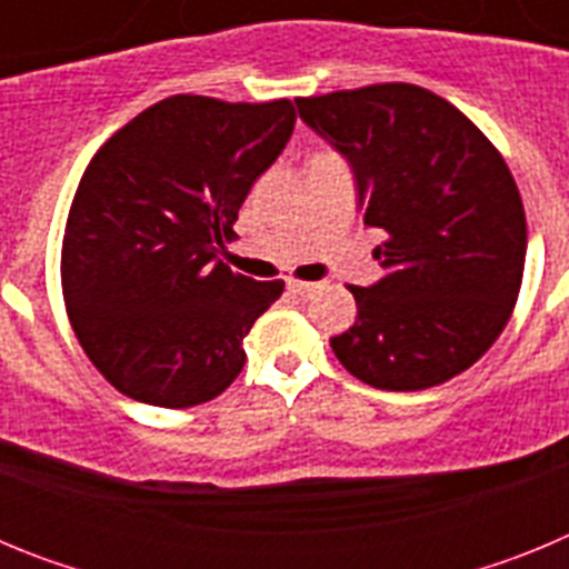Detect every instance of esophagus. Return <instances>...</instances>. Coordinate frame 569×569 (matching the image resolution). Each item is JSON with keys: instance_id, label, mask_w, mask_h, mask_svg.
<instances>
[{"instance_id": "1", "label": "esophagus", "mask_w": 569, "mask_h": 569, "mask_svg": "<svg viewBox=\"0 0 569 569\" xmlns=\"http://www.w3.org/2000/svg\"><path fill=\"white\" fill-rule=\"evenodd\" d=\"M288 290L293 296H299V299H310V296L316 293V284H310V281L293 279V281H288Z\"/></svg>"}]
</instances>
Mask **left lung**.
Segmentation results:
<instances>
[{
    "label": "left lung",
    "mask_w": 569,
    "mask_h": 569,
    "mask_svg": "<svg viewBox=\"0 0 569 569\" xmlns=\"http://www.w3.org/2000/svg\"><path fill=\"white\" fill-rule=\"evenodd\" d=\"M301 119L353 164L376 248L373 288H350L353 328L330 339L350 376L427 390L499 339L521 290L527 219L505 156L427 88L381 82L296 99Z\"/></svg>",
    "instance_id": "1"
}]
</instances>
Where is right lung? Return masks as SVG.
I'll return each mask as SVG.
<instances>
[{"mask_svg":"<svg viewBox=\"0 0 569 569\" xmlns=\"http://www.w3.org/2000/svg\"><path fill=\"white\" fill-rule=\"evenodd\" d=\"M293 122L290 99L179 93L90 159L64 224L62 296L79 345L119 393L179 410L241 373L244 336L284 281L248 279L216 256Z\"/></svg>","mask_w":569,"mask_h":569,"instance_id":"obj_1","label":"right lung"}]
</instances>
